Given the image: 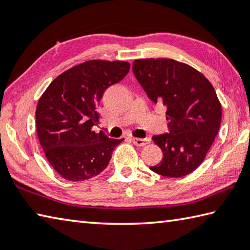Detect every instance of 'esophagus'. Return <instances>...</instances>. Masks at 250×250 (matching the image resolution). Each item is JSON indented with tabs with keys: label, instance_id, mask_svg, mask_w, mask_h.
<instances>
[{
	"label": "esophagus",
	"instance_id": "obj_1",
	"mask_svg": "<svg viewBox=\"0 0 250 250\" xmlns=\"http://www.w3.org/2000/svg\"><path fill=\"white\" fill-rule=\"evenodd\" d=\"M131 141H132L133 145L138 146H145L146 145H149L150 143V139L149 138H145V139H141V138H132L131 139Z\"/></svg>",
	"mask_w": 250,
	"mask_h": 250
}]
</instances>
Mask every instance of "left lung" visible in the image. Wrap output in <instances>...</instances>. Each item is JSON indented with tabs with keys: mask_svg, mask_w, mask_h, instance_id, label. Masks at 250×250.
<instances>
[{
	"mask_svg": "<svg viewBox=\"0 0 250 250\" xmlns=\"http://www.w3.org/2000/svg\"><path fill=\"white\" fill-rule=\"evenodd\" d=\"M133 74L153 103L167 105L170 133L154 135L163 159L150 168L182 177L201 166L219 130L222 104L213 84L185 62L170 58L135 59Z\"/></svg>",
	"mask_w": 250,
	"mask_h": 250,
	"instance_id": "left-lung-1",
	"label": "left lung"
}]
</instances>
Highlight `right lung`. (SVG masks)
<instances>
[{"label": "right lung", "instance_id": "1", "mask_svg": "<svg viewBox=\"0 0 250 250\" xmlns=\"http://www.w3.org/2000/svg\"><path fill=\"white\" fill-rule=\"evenodd\" d=\"M122 61L83 62L57 76L36 107V131L46 159L65 180L79 182L108 167L115 147L124 140L110 139L92 126L104 90L129 73Z\"/></svg>", "mask_w": 250, "mask_h": 250}]
</instances>
